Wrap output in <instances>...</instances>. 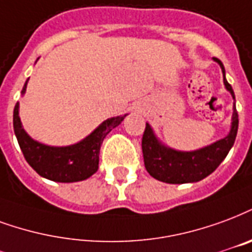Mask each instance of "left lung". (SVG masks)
Returning a JSON list of instances; mask_svg holds the SVG:
<instances>
[{"instance_id":"1","label":"left lung","mask_w":252,"mask_h":252,"mask_svg":"<svg viewBox=\"0 0 252 252\" xmlns=\"http://www.w3.org/2000/svg\"><path fill=\"white\" fill-rule=\"evenodd\" d=\"M214 61L220 65L225 89L231 93L232 98L235 100L232 87L225 80V70L221 61L215 57H214ZM238 124H239L238 112H236L235 102H234L231 128L225 137L214 141L212 144L206 145L199 150L178 151L163 144L154 132L152 126L147 123L143 140H141L145 169L152 178L163 183L184 184L200 182L202 179L211 175L219 167V164L225 159L227 154L230 152L235 143Z\"/></svg>"}]
</instances>
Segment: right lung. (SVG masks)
Here are the masks:
<instances>
[{"mask_svg":"<svg viewBox=\"0 0 252 252\" xmlns=\"http://www.w3.org/2000/svg\"><path fill=\"white\" fill-rule=\"evenodd\" d=\"M28 81L29 79L22 88V96L27 92ZM126 116L111 117L102 121L94 131L76 144L55 147L40 143L28 135L20 119V102H17L13 112V128L25 159L40 176L59 183H74L96 173L102 141L113 128L120 126Z\"/></svg>","mask_w":252,"mask_h":252,"instance_id":"right-lung-1","label":"right lung"}]
</instances>
